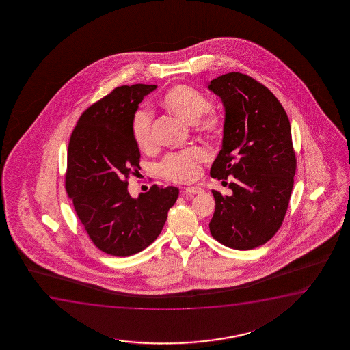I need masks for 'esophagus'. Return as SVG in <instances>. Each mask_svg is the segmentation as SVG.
Listing matches in <instances>:
<instances>
[{
    "instance_id": "esophagus-1",
    "label": "esophagus",
    "mask_w": 350,
    "mask_h": 350,
    "mask_svg": "<svg viewBox=\"0 0 350 350\" xmlns=\"http://www.w3.org/2000/svg\"><path fill=\"white\" fill-rule=\"evenodd\" d=\"M202 192H203V190H202L201 187H187V189L183 191V195H200Z\"/></svg>"
}]
</instances>
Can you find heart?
Listing matches in <instances>:
<instances>
[{"label":"heart","instance_id":"heart-1","mask_svg":"<svg viewBox=\"0 0 350 350\" xmlns=\"http://www.w3.org/2000/svg\"><path fill=\"white\" fill-rule=\"evenodd\" d=\"M160 104L165 110L191 124L196 134L206 139H216L224 129V116L214 107H208V99L201 92L189 85H176L163 94ZM153 117L148 110L135 112L131 123L135 142L141 150L148 152L154 147ZM206 153L201 147H189L170 153L160 163L159 170L163 178L173 183H191L200 176L201 163Z\"/></svg>","mask_w":350,"mask_h":350}]
</instances>
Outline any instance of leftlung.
I'll list each match as a JSON object with an SVG mask.
<instances>
[{
	"label": "left lung",
	"mask_w": 350,
	"mask_h": 350,
	"mask_svg": "<svg viewBox=\"0 0 350 350\" xmlns=\"http://www.w3.org/2000/svg\"><path fill=\"white\" fill-rule=\"evenodd\" d=\"M208 88L225 106L222 149L211 176L228 184L232 195L213 190L214 239L235 250H251L271 239L282 225L294 185L297 157L291 123L278 98L241 72L211 80Z\"/></svg>",
	"instance_id": "1"
}]
</instances>
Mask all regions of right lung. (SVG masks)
Returning a JSON list of instances; mask_svg holds the SVG:
<instances>
[{
  "instance_id": "right-lung-1",
  "label": "right lung",
  "mask_w": 350,
  "mask_h": 350,
  "mask_svg": "<svg viewBox=\"0 0 350 350\" xmlns=\"http://www.w3.org/2000/svg\"><path fill=\"white\" fill-rule=\"evenodd\" d=\"M155 85L116 87L83 111L69 139L66 190L93 244L128 257L158 238L178 187L153 185L130 196L128 178L139 173V150L131 123Z\"/></svg>"
}]
</instances>
